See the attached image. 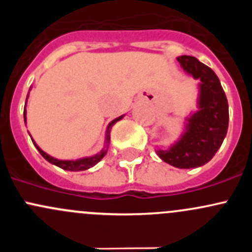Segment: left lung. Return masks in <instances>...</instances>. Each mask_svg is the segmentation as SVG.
<instances>
[{
    "label": "left lung",
    "instance_id": "1",
    "mask_svg": "<svg viewBox=\"0 0 252 252\" xmlns=\"http://www.w3.org/2000/svg\"><path fill=\"white\" fill-rule=\"evenodd\" d=\"M178 62L195 79H200L199 108L188 118L187 131L167 151L157 155L166 163L182 169L196 168L212 159L227 135L229 111L220 81L210 67L192 56H180Z\"/></svg>",
    "mask_w": 252,
    "mask_h": 252
}]
</instances>
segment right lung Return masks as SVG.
<instances>
[{"instance_id":"obj_1","label":"right lung","mask_w":252,"mask_h":252,"mask_svg":"<svg viewBox=\"0 0 252 252\" xmlns=\"http://www.w3.org/2000/svg\"><path fill=\"white\" fill-rule=\"evenodd\" d=\"M121 119H122V117H118V118L114 119V121H112L110 123V126H108V128H107V133H106V146H105V149L100 152V154L95 155V156H93V157H86V158L78 159V161H61V159L53 158V157L48 156L47 154H45V152L42 151V150L40 149V147L37 146L34 141L32 142H34V145L36 146V149L39 150V152L41 154V156L44 157L46 161L50 162V163L55 164V166L60 167V168H62V169H65V171H70V172L85 171V169H89V168H91L93 166H95V164L97 163L98 161H101V159H102V157L107 154V147H108L107 144L110 142V129L112 128V126H113L117 121H121ZM25 121H27V119H25V110H24V122Z\"/></svg>"}]
</instances>
